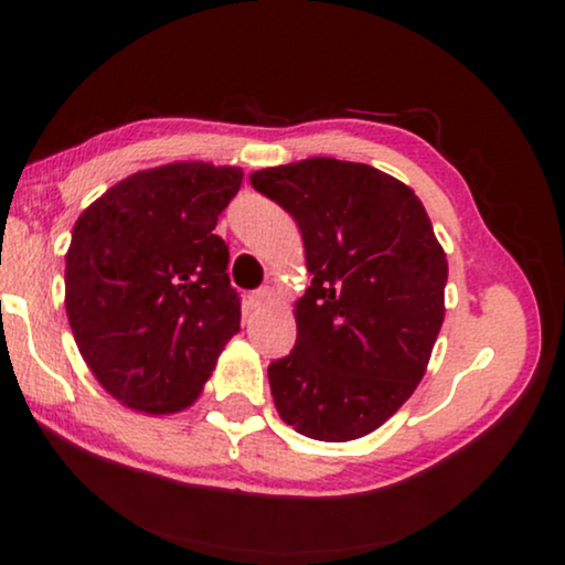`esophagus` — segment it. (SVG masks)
I'll use <instances>...</instances> for the list:
<instances>
[{
  "label": "esophagus",
  "instance_id": "esophagus-1",
  "mask_svg": "<svg viewBox=\"0 0 565 565\" xmlns=\"http://www.w3.org/2000/svg\"><path fill=\"white\" fill-rule=\"evenodd\" d=\"M269 300H273V290H269V288H259V290L252 292V306L254 308H265Z\"/></svg>",
  "mask_w": 565,
  "mask_h": 565
}]
</instances>
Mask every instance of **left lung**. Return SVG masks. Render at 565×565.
Segmentation results:
<instances>
[{
    "mask_svg": "<svg viewBox=\"0 0 565 565\" xmlns=\"http://www.w3.org/2000/svg\"><path fill=\"white\" fill-rule=\"evenodd\" d=\"M249 180L296 218L311 273L292 311L296 347L267 367L277 414L321 443L365 437L427 373L445 249L414 190L370 164L313 157Z\"/></svg>",
    "mask_w": 565,
    "mask_h": 565,
    "instance_id": "1",
    "label": "left lung"
}]
</instances>
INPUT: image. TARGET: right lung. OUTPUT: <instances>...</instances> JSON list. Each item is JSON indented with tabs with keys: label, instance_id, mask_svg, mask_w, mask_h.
Returning <instances> with one entry per match:
<instances>
[{
	"label": "right lung",
	"instance_id": "obj_1",
	"mask_svg": "<svg viewBox=\"0 0 565 565\" xmlns=\"http://www.w3.org/2000/svg\"><path fill=\"white\" fill-rule=\"evenodd\" d=\"M238 167L172 161L113 184L74 223L66 316L97 383L134 412L192 406L242 323L213 234Z\"/></svg>",
	"mask_w": 565,
	"mask_h": 565
}]
</instances>
